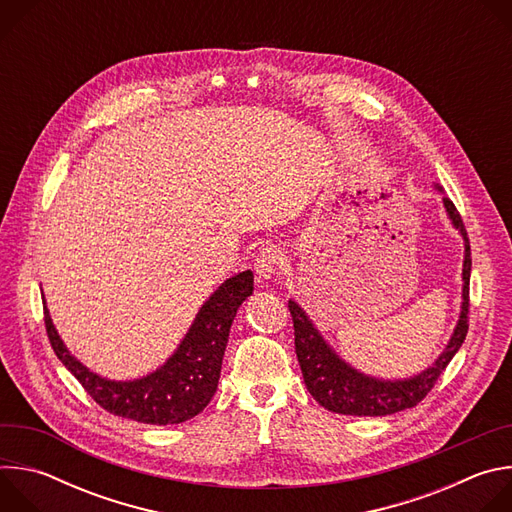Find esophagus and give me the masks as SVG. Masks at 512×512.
<instances>
[{
    "instance_id": "34e87169",
    "label": "esophagus",
    "mask_w": 512,
    "mask_h": 512,
    "mask_svg": "<svg viewBox=\"0 0 512 512\" xmlns=\"http://www.w3.org/2000/svg\"><path fill=\"white\" fill-rule=\"evenodd\" d=\"M283 263H285V255L279 247H265L257 255L253 269H255L257 279L265 281V279H271L283 267Z\"/></svg>"
}]
</instances>
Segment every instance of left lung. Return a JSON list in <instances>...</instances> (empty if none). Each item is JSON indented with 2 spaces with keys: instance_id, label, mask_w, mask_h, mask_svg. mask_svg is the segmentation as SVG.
<instances>
[{
  "instance_id": "1",
  "label": "left lung",
  "mask_w": 512,
  "mask_h": 512,
  "mask_svg": "<svg viewBox=\"0 0 512 512\" xmlns=\"http://www.w3.org/2000/svg\"><path fill=\"white\" fill-rule=\"evenodd\" d=\"M437 192L444 190L435 184ZM444 208L450 218L452 227L460 233L464 241V263H462V306L456 328L440 352L421 373L407 377V379H379L373 375L362 373L354 369L350 362H346L322 336L316 328L312 318L306 310L296 302L289 300L287 308L294 320L296 332V354L302 367L304 383L310 395L328 411L340 415H358V417H383L393 415L397 411L415 407L433 387L450 360L460 350L462 342L468 334V291H470V271H472V257H470V241L464 229L462 216L458 214L454 202L444 194Z\"/></svg>"
}]
</instances>
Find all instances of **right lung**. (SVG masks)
Returning <instances> with one entry per match:
<instances>
[{
	"label": "right lung",
	"instance_id": "1",
	"mask_svg": "<svg viewBox=\"0 0 512 512\" xmlns=\"http://www.w3.org/2000/svg\"><path fill=\"white\" fill-rule=\"evenodd\" d=\"M253 294V271H241L218 285L200 306L178 348L162 367L131 381L93 373L62 342L44 300L50 344L64 367L109 413L150 425H174L198 415L214 397L237 310Z\"/></svg>",
	"mask_w": 512,
	"mask_h": 512
}]
</instances>
